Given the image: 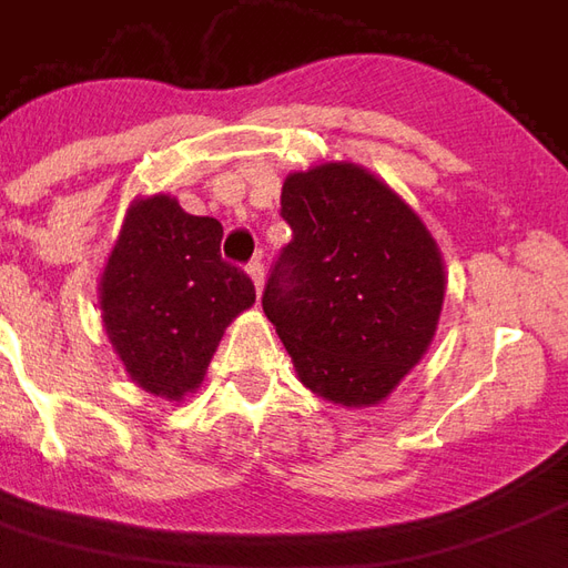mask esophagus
Returning a JSON list of instances; mask_svg holds the SVG:
<instances>
[{
    "instance_id": "esophagus-1",
    "label": "esophagus",
    "mask_w": 568,
    "mask_h": 568,
    "mask_svg": "<svg viewBox=\"0 0 568 568\" xmlns=\"http://www.w3.org/2000/svg\"><path fill=\"white\" fill-rule=\"evenodd\" d=\"M246 273H248V280L255 283V295H261V288H264V264H261V261L255 258L246 267Z\"/></svg>"
}]
</instances>
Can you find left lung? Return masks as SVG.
<instances>
[{
    "label": "left lung",
    "mask_w": 568,
    "mask_h": 568,
    "mask_svg": "<svg viewBox=\"0 0 568 568\" xmlns=\"http://www.w3.org/2000/svg\"><path fill=\"white\" fill-rule=\"evenodd\" d=\"M280 203L292 243L261 304L297 381L332 405H381L438 332L447 292L438 243L358 163L288 173Z\"/></svg>",
    "instance_id": "left-lung-1"
}]
</instances>
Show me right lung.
<instances>
[{
	"label": "right lung",
	"mask_w": 568,
	"mask_h": 568,
	"mask_svg": "<svg viewBox=\"0 0 568 568\" xmlns=\"http://www.w3.org/2000/svg\"><path fill=\"white\" fill-rule=\"evenodd\" d=\"M222 224L170 194L136 197L103 276L100 310L130 381L154 398L200 389L224 328L255 304L246 273L222 261Z\"/></svg>",
	"instance_id": "right-lung-1"
}]
</instances>
